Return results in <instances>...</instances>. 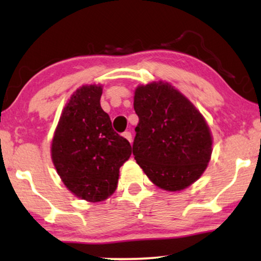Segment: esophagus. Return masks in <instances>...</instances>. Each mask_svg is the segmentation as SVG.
Segmentation results:
<instances>
[{"label": "esophagus", "mask_w": 261, "mask_h": 261, "mask_svg": "<svg viewBox=\"0 0 261 261\" xmlns=\"http://www.w3.org/2000/svg\"><path fill=\"white\" fill-rule=\"evenodd\" d=\"M122 135H123V138H126L127 140L132 144V133H130V132H124Z\"/></svg>", "instance_id": "esophagus-1"}]
</instances>
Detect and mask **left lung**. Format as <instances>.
<instances>
[{"label": "left lung", "mask_w": 261, "mask_h": 261, "mask_svg": "<svg viewBox=\"0 0 261 261\" xmlns=\"http://www.w3.org/2000/svg\"><path fill=\"white\" fill-rule=\"evenodd\" d=\"M133 154L153 184L180 191L208 166L213 138L204 117L172 85L153 82L135 89Z\"/></svg>", "instance_id": "1"}]
</instances>
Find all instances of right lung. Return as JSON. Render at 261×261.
I'll return each instance as SVG.
<instances>
[{"mask_svg":"<svg viewBox=\"0 0 261 261\" xmlns=\"http://www.w3.org/2000/svg\"><path fill=\"white\" fill-rule=\"evenodd\" d=\"M101 85H83L64 108L52 140L51 155L65 187L88 202L114 194L130 144L113 129L101 108Z\"/></svg>","mask_w":261,"mask_h":261,"instance_id":"1","label":"right lung"}]
</instances>
